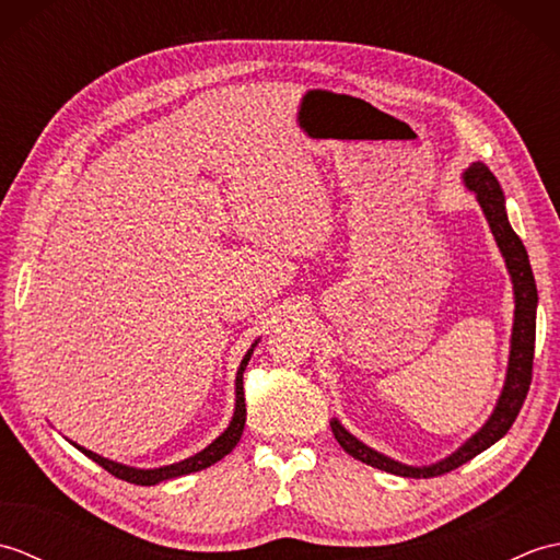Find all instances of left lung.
<instances>
[{
  "label": "left lung",
  "instance_id": "obj_1",
  "mask_svg": "<svg viewBox=\"0 0 560 560\" xmlns=\"http://www.w3.org/2000/svg\"><path fill=\"white\" fill-rule=\"evenodd\" d=\"M464 183L477 195L479 205L489 219L491 231L495 235V243L501 247L505 257V265L510 277H513V289H515V325H513V347H510V365H508V377L503 395L498 399V407L491 413V419L477 435H471L467 443H464L455 455L447 459L431 464V467H407V464H399L385 455H380L373 447L363 445L359 438H353L347 428H343L337 419H331V433H335L337 443L349 452L353 459H361L363 464H371L375 469H383L389 474H397V477H409V479H431L440 477V474H447L452 469L462 467L469 459H474L498 443L508 431L510 425L515 423L522 404L527 399V392L532 385V365H534V339H537V283H534L532 265L527 257V249L522 245L520 235L513 231V225L508 221L505 213V197L503 189L498 185L495 175L489 171V165L483 163H471L467 173H464Z\"/></svg>",
  "mask_w": 560,
  "mask_h": 560
}]
</instances>
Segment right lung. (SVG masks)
<instances>
[{"instance_id":"obj_1","label":"right lung","mask_w":560,"mask_h":560,"mask_svg":"<svg viewBox=\"0 0 560 560\" xmlns=\"http://www.w3.org/2000/svg\"><path fill=\"white\" fill-rule=\"evenodd\" d=\"M253 349L245 353L241 368H237V377H235V413H233L231 425L225 428V431L217 440H213L209 447L197 452L195 457L183 459V462H177V464H168V467H161V469H135V467H125V464H117V462L105 459V457L96 455V452H91V450H83L79 445L77 447L83 452V455L91 457L96 464H101L105 471H110L113 477L122 479V481H129V483H137V486H153V483H159V481L185 477V474H192V471L211 467L213 462H219V459H223L225 455H229V452L237 445V440H241V435H243V428H245L243 373H245V365L249 361V355H253Z\"/></svg>"}]
</instances>
